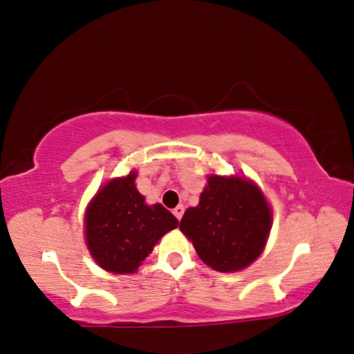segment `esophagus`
<instances>
[{
  "label": "esophagus",
  "instance_id": "34e87169",
  "mask_svg": "<svg viewBox=\"0 0 354 354\" xmlns=\"http://www.w3.org/2000/svg\"><path fill=\"white\" fill-rule=\"evenodd\" d=\"M183 211H185V208H183L182 205H178V206H176V208L172 209V213H174V216H176L178 221H180L182 219V216H183Z\"/></svg>",
  "mask_w": 354,
  "mask_h": 354
}]
</instances>
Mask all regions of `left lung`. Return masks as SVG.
Returning a JSON list of instances; mask_svg holds the SVG:
<instances>
[{
    "label": "left lung",
    "mask_w": 354,
    "mask_h": 354,
    "mask_svg": "<svg viewBox=\"0 0 354 354\" xmlns=\"http://www.w3.org/2000/svg\"><path fill=\"white\" fill-rule=\"evenodd\" d=\"M270 227L267 200L241 177H209L198 206L188 208L180 221L200 259L218 272L249 267L263 250Z\"/></svg>",
    "instance_id": "left-lung-1"
}]
</instances>
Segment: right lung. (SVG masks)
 <instances>
[{
    "label": "right lung",
    "instance_id": "1",
    "mask_svg": "<svg viewBox=\"0 0 354 354\" xmlns=\"http://www.w3.org/2000/svg\"><path fill=\"white\" fill-rule=\"evenodd\" d=\"M136 174L113 178L95 195L86 213L91 255L107 272L135 273L156 242L178 226L162 205H146L135 187Z\"/></svg>",
    "mask_w": 354,
    "mask_h": 354
}]
</instances>
